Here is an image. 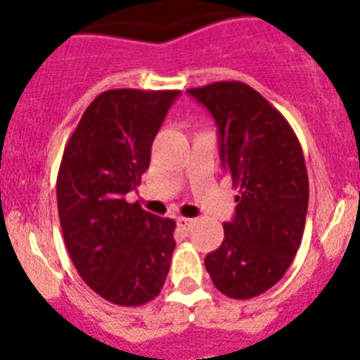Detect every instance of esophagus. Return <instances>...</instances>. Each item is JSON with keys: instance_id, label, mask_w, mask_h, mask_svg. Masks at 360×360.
I'll return each mask as SVG.
<instances>
[{"instance_id": "esophagus-1", "label": "esophagus", "mask_w": 360, "mask_h": 360, "mask_svg": "<svg viewBox=\"0 0 360 360\" xmlns=\"http://www.w3.org/2000/svg\"><path fill=\"white\" fill-rule=\"evenodd\" d=\"M176 224H178V227L182 229V231H189L191 225L195 224V219H193V218H184V216H180V218H176Z\"/></svg>"}]
</instances>
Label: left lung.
<instances>
[{
  "instance_id": "obj_1",
  "label": "left lung",
  "mask_w": 360,
  "mask_h": 360,
  "mask_svg": "<svg viewBox=\"0 0 360 360\" xmlns=\"http://www.w3.org/2000/svg\"><path fill=\"white\" fill-rule=\"evenodd\" d=\"M218 124L219 157L238 189L236 214L205 256L214 287L232 299L272 288L303 238L308 173L303 148L287 119L254 88L218 81L189 88Z\"/></svg>"
}]
</instances>
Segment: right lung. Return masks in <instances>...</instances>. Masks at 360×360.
I'll list each match as a JSON object with an SVG mask.
<instances>
[{
	"mask_svg": "<svg viewBox=\"0 0 360 360\" xmlns=\"http://www.w3.org/2000/svg\"><path fill=\"white\" fill-rule=\"evenodd\" d=\"M178 90H108L94 98L65 146L57 173L63 238L82 281L119 307L160 294L174 250V219L126 195L141 186L151 144Z\"/></svg>",
	"mask_w": 360,
	"mask_h": 360,
	"instance_id": "right-lung-1",
	"label": "right lung"
}]
</instances>
